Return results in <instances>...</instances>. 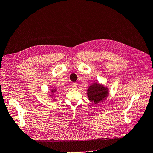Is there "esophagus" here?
Masks as SVG:
<instances>
[{"label":"esophagus","instance_id":"34e87169","mask_svg":"<svg viewBox=\"0 0 153 153\" xmlns=\"http://www.w3.org/2000/svg\"><path fill=\"white\" fill-rule=\"evenodd\" d=\"M77 84L76 83V82H73L72 83V87H73V88H74V89H76V88H77Z\"/></svg>","mask_w":153,"mask_h":153}]
</instances>
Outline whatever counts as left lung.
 Here are the masks:
<instances>
[{"mask_svg":"<svg viewBox=\"0 0 153 153\" xmlns=\"http://www.w3.org/2000/svg\"><path fill=\"white\" fill-rule=\"evenodd\" d=\"M88 97L89 100L95 103H98L108 95L107 89L98 83H94L88 89Z\"/></svg>","mask_w":153,"mask_h":153,"instance_id":"left-lung-1","label":"left lung"}]
</instances>
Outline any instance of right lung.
Wrapping results in <instances>:
<instances>
[{"label": "right lung", "mask_w": 153, "mask_h": 153, "mask_svg": "<svg viewBox=\"0 0 153 153\" xmlns=\"http://www.w3.org/2000/svg\"><path fill=\"white\" fill-rule=\"evenodd\" d=\"M51 91L53 92H53H56V90H51Z\"/></svg>", "instance_id": "1"}]
</instances>
